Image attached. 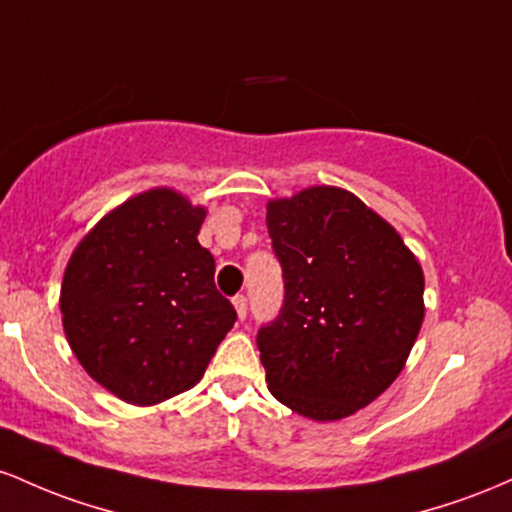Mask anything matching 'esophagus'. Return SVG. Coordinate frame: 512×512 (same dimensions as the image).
<instances>
[{
  "mask_svg": "<svg viewBox=\"0 0 512 512\" xmlns=\"http://www.w3.org/2000/svg\"><path fill=\"white\" fill-rule=\"evenodd\" d=\"M234 309H237L239 319H244L246 312H249V297H246V295L234 297Z\"/></svg>",
  "mask_w": 512,
  "mask_h": 512,
  "instance_id": "1",
  "label": "esophagus"
}]
</instances>
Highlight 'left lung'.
I'll use <instances>...</instances> for the list:
<instances>
[{
	"label": "left lung",
	"mask_w": 512,
	"mask_h": 512,
	"mask_svg": "<svg viewBox=\"0 0 512 512\" xmlns=\"http://www.w3.org/2000/svg\"><path fill=\"white\" fill-rule=\"evenodd\" d=\"M283 268L278 317L256 333L268 389L314 421L375 401L423 324V271L392 225L341 188L268 203Z\"/></svg>",
	"instance_id": "1"
}]
</instances>
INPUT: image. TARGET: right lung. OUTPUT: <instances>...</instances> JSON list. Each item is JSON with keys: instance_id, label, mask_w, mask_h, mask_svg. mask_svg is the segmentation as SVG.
Segmentation results:
<instances>
[{"instance_id": "1", "label": "right lung", "mask_w": 512, "mask_h": 512, "mask_svg": "<svg viewBox=\"0 0 512 512\" xmlns=\"http://www.w3.org/2000/svg\"><path fill=\"white\" fill-rule=\"evenodd\" d=\"M203 208L166 188L86 234L62 280V326L82 367L137 406L191 389L237 321L198 244Z\"/></svg>"}]
</instances>
